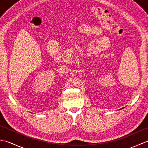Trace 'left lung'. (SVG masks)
Instances as JSON below:
<instances>
[{
    "instance_id": "8db88e82",
    "label": "left lung",
    "mask_w": 148,
    "mask_h": 148,
    "mask_svg": "<svg viewBox=\"0 0 148 148\" xmlns=\"http://www.w3.org/2000/svg\"><path fill=\"white\" fill-rule=\"evenodd\" d=\"M122 109H123V108H122ZM120 109H119V110H120Z\"/></svg>"
}]
</instances>
